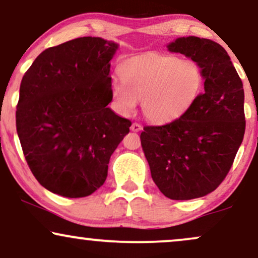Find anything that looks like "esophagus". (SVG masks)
Masks as SVG:
<instances>
[{"instance_id":"esophagus-1","label":"esophagus","mask_w":258,"mask_h":258,"mask_svg":"<svg viewBox=\"0 0 258 258\" xmlns=\"http://www.w3.org/2000/svg\"><path fill=\"white\" fill-rule=\"evenodd\" d=\"M142 125H140V123H138V122H133L132 125H131V131H133V132H139V131H142Z\"/></svg>"}]
</instances>
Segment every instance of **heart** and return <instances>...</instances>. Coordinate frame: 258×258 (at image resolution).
Masks as SVG:
<instances>
[{"mask_svg": "<svg viewBox=\"0 0 258 258\" xmlns=\"http://www.w3.org/2000/svg\"><path fill=\"white\" fill-rule=\"evenodd\" d=\"M121 81L112 83V97L122 114L135 110L142 101L144 115L153 122L178 119L200 95L204 75L193 60L168 54H149L122 64Z\"/></svg>", "mask_w": 258, "mask_h": 258, "instance_id": "heart-1", "label": "heart"}]
</instances>
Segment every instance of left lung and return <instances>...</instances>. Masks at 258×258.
<instances>
[{
    "label": "left lung",
    "instance_id": "obj_1",
    "mask_svg": "<svg viewBox=\"0 0 258 258\" xmlns=\"http://www.w3.org/2000/svg\"><path fill=\"white\" fill-rule=\"evenodd\" d=\"M168 50L200 67L205 91L178 119L144 126L140 140L159 190L171 200H191L216 190L232 167L245 132L244 89L218 42L183 37Z\"/></svg>",
    "mask_w": 258,
    "mask_h": 258
}]
</instances>
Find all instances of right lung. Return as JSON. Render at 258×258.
Instances as JSON below:
<instances>
[{
  "label": "right lung",
  "instance_id": "add662e5",
  "mask_svg": "<svg viewBox=\"0 0 258 258\" xmlns=\"http://www.w3.org/2000/svg\"><path fill=\"white\" fill-rule=\"evenodd\" d=\"M118 44L83 37L48 47L22 77L16 131L32 174L64 198L105 183L109 158L132 122L108 108Z\"/></svg>",
  "mask_w": 258,
  "mask_h": 258
}]
</instances>
